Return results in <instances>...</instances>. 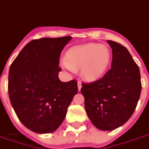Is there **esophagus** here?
Segmentation results:
<instances>
[{
  "label": "esophagus",
  "instance_id": "1",
  "mask_svg": "<svg viewBox=\"0 0 149 149\" xmlns=\"http://www.w3.org/2000/svg\"><path fill=\"white\" fill-rule=\"evenodd\" d=\"M77 87H78V90H79V91H80V89H81V88H82V84H81V83H80V81L78 82Z\"/></svg>",
  "mask_w": 149,
  "mask_h": 149
}]
</instances>
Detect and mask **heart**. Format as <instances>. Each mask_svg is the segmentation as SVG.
Masks as SVG:
<instances>
[{
    "label": "heart",
    "instance_id": "b5f03b06",
    "mask_svg": "<svg viewBox=\"0 0 149 149\" xmlns=\"http://www.w3.org/2000/svg\"><path fill=\"white\" fill-rule=\"evenodd\" d=\"M111 54L107 46L89 43L72 47L65 54L61 65L69 71L80 68V75L87 81H95L108 68Z\"/></svg>",
    "mask_w": 149,
    "mask_h": 149
}]
</instances>
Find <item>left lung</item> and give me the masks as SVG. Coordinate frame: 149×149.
Returning a JSON list of instances; mask_svg holds the SVG:
<instances>
[{"mask_svg": "<svg viewBox=\"0 0 149 149\" xmlns=\"http://www.w3.org/2000/svg\"><path fill=\"white\" fill-rule=\"evenodd\" d=\"M112 49L111 69L101 79L82 84L86 113L99 130H114L135 111L141 91L140 69L128 49L107 40Z\"/></svg>", "mask_w": 149, "mask_h": 149, "instance_id": "1", "label": "left lung"}]
</instances>
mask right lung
Listing matches in <instances>:
<instances>
[{
	"mask_svg": "<svg viewBox=\"0 0 149 149\" xmlns=\"http://www.w3.org/2000/svg\"><path fill=\"white\" fill-rule=\"evenodd\" d=\"M71 36L29 42L10 66L8 95L19 121L38 133L55 131L78 91L77 80L58 78L61 53Z\"/></svg>",
	"mask_w": 149,
	"mask_h": 149,
	"instance_id": "add662e5",
	"label": "right lung"
}]
</instances>
